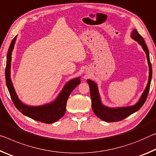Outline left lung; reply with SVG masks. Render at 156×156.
<instances>
[{"mask_svg":"<svg viewBox=\"0 0 156 156\" xmlns=\"http://www.w3.org/2000/svg\"><path fill=\"white\" fill-rule=\"evenodd\" d=\"M131 36L133 39L136 40V41L138 42L140 44L142 45L143 50H144V52L147 55L148 63H149V81H148L147 88L144 91V93H143L141 98H140L139 101L137 102L136 105L130 107H124V108H108V107L103 106L101 104L100 101V98H99V95L98 93V86H97L96 83L95 82H93V81L88 80L87 82L89 84V86H90L92 108H93L94 113H95L99 119H101L102 120L105 122H119L125 119L126 117H129V115H131V114L138 111V110L143 106V104L145 103V101L147 100L148 94H149L151 81L152 78V66L149 58V50H148L147 45L146 44V43H145L144 39H143L142 36L139 34L138 32L137 31V30L135 29L133 31Z\"/></svg>","mask_w":156,"mask_h":156,"instance_id":"1","label":"left lung"}]
</instances>
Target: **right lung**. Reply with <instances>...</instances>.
<instances>
[{"mask_svg": "<svg viewBox=\"0 0 156 156\" xmlns=\"http://www.w3.org/2000/svg\"><path fill=\"white\" fill-rule=\"evenodd\" d=\"M16 37L12 41L7 55V63L5 68V80L7 87L10 97L14 106L19 111L25 115L30 117L34 120L46 124H52L61 119L66 113V103L70 93L79 84L81 83L80 78H76L66 84L65 87L59 94L57 99L52 104L42 106L32 107L23 104L17 98L10 79V66H11L12 52L13 50Z\"/></svg>", "mask_w": 156, "mask_h": 156, "instance_id": "1", "label": "right lung"}]
</instances>
